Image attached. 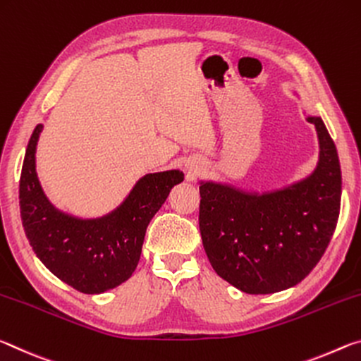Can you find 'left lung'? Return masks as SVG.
<instances>
[{
    "label": "left lung",
    "instance_id": "8db88e82",
    "mask_svg": "<svg viewBox=\"0 0 361 361\" xmlns=\"http://www.w3.org/2000/svg\"><path fill=\"white\" fill-rule=\"evenodd\" d=\"M320 158L296 184L250 193L200 182V232L216 274L247 294L283 291L314 270L338 224L342 177L338 150L320 116Z\"/></svg>",
    "mask_w": 361,
    "mask_h": 361
}]
</instances>
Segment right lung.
I'll return each instance as SVG.
<instances>
[{
  "label": "right lung",
  "instance_id": "obj_1",
  "mask_svg": "<svg viewBox=\"0 0 361 361\" xmlns=\"http://www.w3.org/2000/svg\"><path fill=\"white\" fill-rule=\"evenodd\" d=\"M41 131L43 125H38L28 140L20 174V217L27 238L59 280L85 294L109 291L133 275L152 217L171 188L184 180V173L147 174L115 211L97 219H78L56 209L39 185L35 152Z\"/></svg>",
  "mask_w": 361,
  "mask_h": 361
}]
</instances>
